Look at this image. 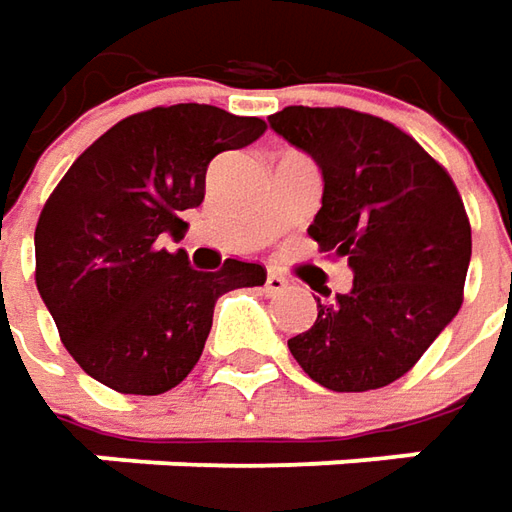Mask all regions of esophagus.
I'll use <instances>...</instances> for the list:
<instances>
[{
	"label": "esophagus",
	"mask_w": 512,
	"mask_h": 512,
	"mask_svg": "<svg viewBox=\"0 0 512 512\" xmlns=\"http://www.w3.org/2000/svg\"><path fill=\"white\" fill-rule=\"evenodd\" d=\"M286 289H289V277H283L280 272L266 274V291H269V294H280V291Z\"/></svg>",
	"instance_id": "esophagus-1"
}]
</instances>
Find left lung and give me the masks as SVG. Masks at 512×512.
<instances>
[{
  "instance_id": "8db88e82",
  "label": "left lung",
  "mask_w": 512,
  "mask_h": 512,
  "mask_svg": "<svg viewBox=\"0 0 512 512\" xmlns=\"http://www.w3.org/2000/svg\"><path fill=\"white\" fill-rule=\"evenodd\" d=\"M269 124L323 169L309 235L354 269L348 294L317 297V320L291 337V357L331 391L385 388L462 306L470 263L462 195L448 169L379 115L286 107Z\"/></svg>"
}]
</instances>
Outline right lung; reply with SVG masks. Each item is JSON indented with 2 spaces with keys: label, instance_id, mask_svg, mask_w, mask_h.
<instances>
[{
  "label": "right lung",
  "instance_id": "right-lung-1",
  "mask_svg": "<svg viewBox=\"0 0 512 512\" xmlns=\"http://www.w3.org/2000/svg\"><path fill=\"white\" fill-rule=\"evenodd\" d=\"M263 133V118L212 104L152 107L64 172L36 223V286L81 371L118 394H164L201 360L215 300L266 283L260 263L198 272L184 249H161L201 206L209 161Z\"/></svg>",
  "mask_w": 512,
  "mask_h": 512
}]
</instances>
